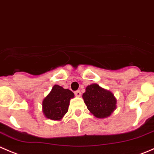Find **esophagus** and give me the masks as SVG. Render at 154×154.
Wrapping results in <instances>:
<instances>
[{"mask_svg":"<svg viewBox=\"0 0 154 154\" xmlns=\"http://www.w3.org/2000/svg\"><path fill=\"white\" fill-rule=\"evenodd\" d=\"M75 95L76 96V97H80V96L82 95V94H81V91H75Z\"/></svg>","mask_w":154,"mask_h":154,"instance_id":"esophagus-1","label":"esophagus"}]
</instances>
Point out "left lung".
<instances>
[{"instance_id": "8db88e82", "label": "left lung", "mask_w": 154, "mask_h": 154, "mask_svg": "<svg viewBox=\"0 0 154 154\" xmlns=\"http://www.w3.org/2000/svg\"><path fill=\"white\" fill-rule=\"evenodd\" d=\"M82 97L88 110L98 118L109 117L116 109L117 100L113 94L97 84L87 87Z\"/></svg>"}]
</instances>
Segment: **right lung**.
Here are the masks:
<instances>
[{
    "instance_id": "add662e5",
    "label": "right lung",
    "mask_w": 154,
    "mask_h": 154,
    "mask_svg": "<svg viewBox=\"0 0 154 154\" xmlns=\"http://www.w3.org/2000/svg\"><path fill=\"white\" fill-rule=\"evenodd\" d=\"M73 97L74 94L71 91L57 85H54L42 102L45 117L55 121L61 119L67 112L70 99Z\"/></svg>"
}]
</instances>
